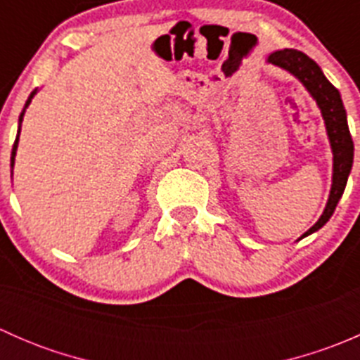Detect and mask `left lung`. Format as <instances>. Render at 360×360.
Listing matches in <instances>:
<instances>
[{
  "mask_svg": "<svg viewBox=\"0 0 360 360\" xmlns=\"http://www.w3.org/2000/svg\"><path fill=\"white\" fill-rule=\"evenodd\" d=\"M268 63L285 69V71L291 72L292 76H296V78L303 83V86L310 92V96L314 97L319 110L322 112L326 130H328L329 143H331V191H329V198L328 203H326V209L324 212H322V216L319 217V221L310 228V230L304 231V233L301 235V238H304L308 237V235L314 233V231L321 230V228L328 223L329 217L333 216V212H335L338 202H340L341 195H343L345 191V186H347L348 174H350L352 170V163H354V141H352L350 130H348L347 111H345L340 92H338L336 86H333L331 82L326 78L324 72H322V69L319 68V64L315 63V60H311L307 53L300 52V50L284 49L270 53V56H268Z\"/></svg>",
  "mask_w": 360,
  "mask_h": 360,
  "instance_id": "1",
  "label": "left lung"
}]
</instances>
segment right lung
Wrapping results in <instances>:
<instances>
[{"label": "right lung", "mask_w": 360, "mask_h": 360, "mask_svg": "<svg viewBox=\"0 0 360 360\" xmlns=\"http://www.w3.org/2000/svg\"><path fill=\"white\" fill-rule=\"evenodd\" d=\"M38 92V89H34L31 92V96L27 97V101H25V106H24V110H22V112H20V116H19V130H17V137H15V143H13V148H12V160H10V165H12V169H13V163H15V155H17V146H19V134H20V123H22V118H24V112H25V110H27V106L29 104H31V101H32V97H34V94Z\"/></svg>", "instance_id": "obj_1"}]
</instances>
